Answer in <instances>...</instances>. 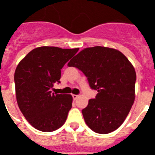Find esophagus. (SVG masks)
Segmentation results:
<instances>
[{"label":"esophagus","instance_id":"1","mask_svg":"<svg viewBox=\"0 0 155 155\" xmlns=\"http://www.w3.org/2000/svg\"><path fill=\"white\" fill-rule=\"evenodd\" d=\"M72 97H73L74 99L76 100L77 98H78V94H72Z\"/></svg>","mask_w":155,"mask_h":155}]
</instances>
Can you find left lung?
Returning a JSON list of instances; mask_svg holds the SVG:
<instances>
[{"mask_svg": "<svg viewBox=\"0 0 155 155\" xmlns=\"http://www.w3.org/2000/svg\"><path fill=\"white\" fill-rule=\"evenodd\" d=\"M87 77L95 98L82 109L87 127L98 134L118 129L130 113L135 99V69L120 51L104 46L84 49L70 61Z\"/></svg>", "mask_w": 155, "mask_h": 155, "instance_id": "1", "label": "left lung"}]
</instances>
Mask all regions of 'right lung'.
<instances>
[{"label": "right lung", "instance_id": "right-lung-1", "mask_svg": "<svg viewBox=\"0 0 155 155\" xmlns=\"http://www.w3.org/2000/svg\"><path fill=\"white\" fill-rule=\"evenodd\" d=\"M78 50L41 46L30 51L17 66L14 79L18 105L36 130L52 132L65 123L73 98L54 94L51 88L54 83H61V70Z\"/></svg>", "mask_w": 155, "mask_h": 155}]
</instances>
